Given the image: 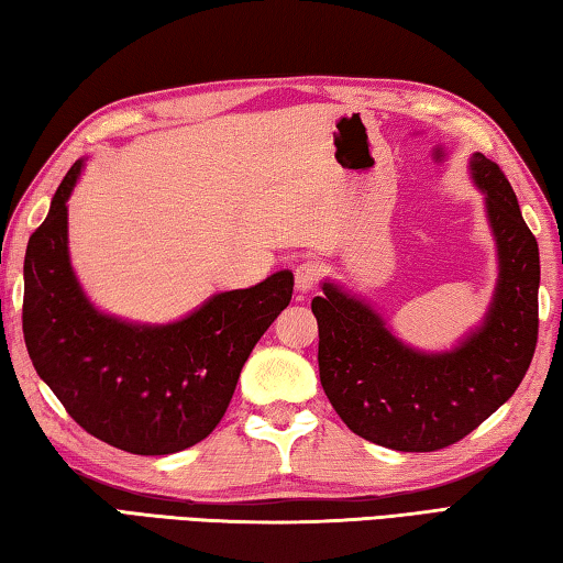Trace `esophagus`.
Masks as SVG:
<instances>
[{
  "instance_id": "obj_1",
  "label": "esophagus",
  "mask_w": 563,
  "mask_h": 563,
  "mask_svg": "<svg viewBox=\"0 0 563 563\" xmlns=\"http://www.w3.org/2000/svg\"><path fill=\"white\" fill-rule=\"evenodd\" d=\"M322 268L316 261H305L300 265H295V288L300 292H308L318 285Z\"/></svg>"
}]
</instances>
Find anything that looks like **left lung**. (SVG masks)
Wrapping results in <instances>:
<instances>
[{
  "instance_id": "1",
  "label": "left lung",
  "mask_w": 563,
  "mask_h": 563,
  "mask_svg": "<svg viewBox=\"0 0 563 563\" xmlns=\"http://www.w3.org/2000/svg\"><path fill=\"white\" fill-rule=\"evenodd\" d=\"M472 178L487 196L499 280L482 328L452 352L399 342L365 300L322 283L320 383L342 422L397 452H437L464 440L517 393L539 335V245L501 168L474 154Z\"/></svg>"
}]
</instances>
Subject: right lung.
<instances>
[{"instance_id": "1", "label": "right lung", "mask_w": 563, "mask_h": 563, "mask_svg": "<svg viewBox=\"0 0 563 563\" xmlns=\"http://www.w3.org/2000/svg\"><path fill=\"white\" fill-rule=\"evenodd\" d=\"M81 168L84 161L69 168L26 245V350L36 375L97 440L131 454L180 452L221 422L255 342L288 308L292 273L218 292L170 325L103 316L69 263L66 201Z\"/></svg>"}]
</instances>
